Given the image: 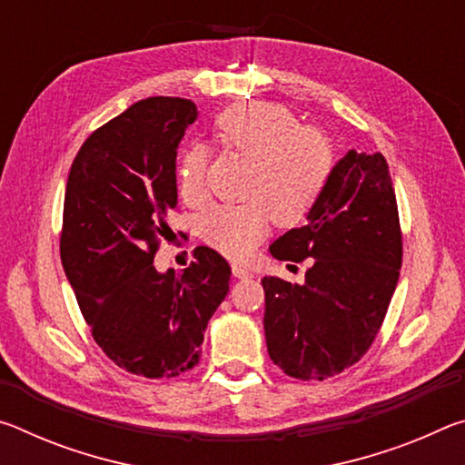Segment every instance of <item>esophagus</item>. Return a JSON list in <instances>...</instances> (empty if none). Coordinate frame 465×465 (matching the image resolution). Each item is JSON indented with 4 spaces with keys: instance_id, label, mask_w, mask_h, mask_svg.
I'll return each instance as SVG.
<instances>
[{
    "instance_id": "34e87169",
    "label": "esophagus",
    "mask_w": 465,
    "mask_h": 465,
    "mask_svg": "<svg viewBox=\"0 0 465 465\" xmlns=\"http://www.w3.org/2000/svg\"><path fill=\"white\" fill-rule=\"evenodd\" d=\"M232 272H233L235 279H252V277H254V274H252V271H248L246 266H240V264H233L232 266Z\"/></svg>"
}]
</instances>
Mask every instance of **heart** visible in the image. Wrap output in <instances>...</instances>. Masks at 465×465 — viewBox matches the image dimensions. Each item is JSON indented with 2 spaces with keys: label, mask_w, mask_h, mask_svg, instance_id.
Masks as SVG:
<instances>
[{
  "label": "heart",
  "mask_w": 465,
  "mask_h": 465,
  "mask_svg": "<svg viewBox=\"0 0 465 465\" xmlns=\"http://www.w3.org/2000/svg\"><path fill=\"white\" fill-rule=\"evenodd\" d=\"M213 137L227 152L250 160L246 204H219L201 217V233L232 258L248 256L269 230L303 222L332 174V147L318 129L299 124L295 113L274 102L230 106L213 121ZM209 152L191 143L178 162L176 184L184 201L204 199Z\"/></svg>",
  "instance_id": "1"
}]
</instances>
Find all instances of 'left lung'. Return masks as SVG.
<instances>
[{"label":"left lung","instance_id":"obj_1","mask_svg":"<svg viewBox=\"0 0 465 465\" xmlns=\"http://www.w3.org/2000/svg\"><path fill=\"white\" fill-rule=\"evenodd\" d=\"M277 261L313 258L305 282L264 277V336L274 365L297 380L342 373L383 324L402 266L396 193L381 153L338 160L308 222L272 242Z\"/></svg>","mask_w":465,"mask_h":465}]
</instances>
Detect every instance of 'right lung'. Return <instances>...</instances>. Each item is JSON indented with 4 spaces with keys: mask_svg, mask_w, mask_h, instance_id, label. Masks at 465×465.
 <instances>
[{
    "mask_svg": "<svg viewBox=\"0 0 465 465\" xmlns=\"http://www.w3.org/2000/svg\"><path fill=\"white\" fill-rule=\"evenodd\" d=\"M196 114L184 98L135 102L84 141L65 188L61 262L77 305L106 357L149 380L199 363L230 291V264L211 248L183 272L153 266L178 204L176 149Z\"/></svg>",
    "mask_w": 465,
    "mask_h": 465,
    "instance_id": "obj_1",
    "label": "right lung"
}]
</instances>
